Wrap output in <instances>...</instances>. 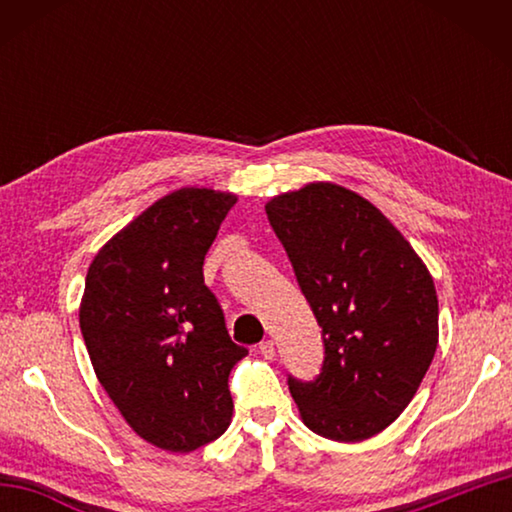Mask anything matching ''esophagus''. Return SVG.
<instances>
[{"mask_svg":"<svg viewBox=\"0 0 512 512\" xmlns=\"http://www.w3.org/2000/svg\"><path fill=\"white\" fill-rule=\"evenodd\" d=\"M259 352H262V357L273 359L275 357V343L271 339L262 341V343H259Z\"/></svg>","mask_w":512,"mask_h":512,"instance_id":"esophagus-1","label":"esophagus"}]
</instances>
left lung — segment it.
Masks as SVG:
<instances>
[{"mask_svg":"<svg viewBox=\"0 0 512 512\" xmlns=\"http://www.w3.org/2000/svg\"><path fill=\"white\" fill-rule=\"evenodd\" d=\"M266 214L323 327L316 379L289 375L302 422L339 443L375 436L409 406L436 354L427 266L375 205L339 185L282 194Z\"/></svg>","mask_w":512,"mask_h":512,"instance_id":"left-lung-1","label":"left lung"}]
</instances>
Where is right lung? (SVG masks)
I'll return each instance as SVG.
<instances>
[{
	"label": "right lung",
	"mask_w": 512,
	"mask_h": 512,
	"mask_svg": "<svg viewBox=\"0 0 512 512\" xmlns=\"http://www.w3.org/2000/svg\"><path fill=\"white\" fill-rule=\"evenodd\" d=\"M237 196L185 187L103 246L85 277L81 334L94 372L137 436L194 452L228 429L230 339L203 262Z\"/></svg>",
	"instance_id": "add662e5"
}]
</instances>
